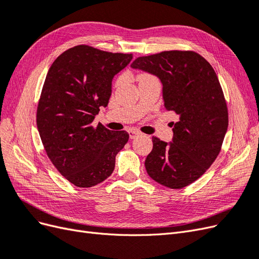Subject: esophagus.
Instances as JSON below:
<instances>
[{"label": "esophagus", "instance_id": "esophagus-1", "mask_svg": "<svg viewBox=\"0 0 259 259\" xmlns=\"http://www.w3.org/2000/svg\"><path fill=\"white\" fill-rule=\"evenodd\" d=\"M128 135H130L131 139H135L137 136L140 135V133L137 132V131H134V130H130L128 131Z\"/></svg>", "mask_w": 259, "mask_h": 259}]
</instances>
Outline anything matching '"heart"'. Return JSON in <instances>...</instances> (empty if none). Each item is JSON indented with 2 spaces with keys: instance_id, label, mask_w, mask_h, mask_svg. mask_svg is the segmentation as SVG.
Segmentation results:
<instances>
[{
  "instance_id": "obj_1",
  "label": "heart",
  "mask_w": 259,
  "mask_h": 259,
  "mask_svg": "<svg viewBox=\"0 0 259 259\" xmlns=\"http://www.w3.org/2000/svg\"><path fill=\"white\" fill-rule=\"evenodd\" d=\"M144 74H145V73H144Z\"/></svg>"
}]
</instances>
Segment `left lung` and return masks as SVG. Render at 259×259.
Instances as JSON below:
<instances>
[{"label": "left lung", "instance_id": "left-lung-1", "mask_svg": "<svg viewBox=\"0 0 259 259\" xmlns=\"http://www.w3.org/2000/svg\"><path fill=\"white\" fill-rule=\"evenodd\" d=\"M132 68L156 75L164 106L179 115L173 143L152 137L145 161L148 175L170 189L194 183L216 160L228 128V108L209 62L193 51H164L136 58Z\"/></svg>", "mask_w": 259, "mask_h": 259}]
</instances>
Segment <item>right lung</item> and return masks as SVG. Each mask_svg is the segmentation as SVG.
<instances>
[{
	"label": "right lung",
	"mask_w": 259,
	"mask_h": 259,
	"mask_svg": "<svg viewBox=\"0 0 259 259\" xmlns=\"http://www.w3.org/2000/svg\"><path fill=\"white\" fill-rule=\"evenodd\" d=\"M132 54L76 45L56 58L46 75L36 110V125L53 165L80 188L103 183L112 174L115 155L128 142L125 131L93 125L107 107L113 76Z\"/></svg>",
	"instance_id": "right-lung-1"
}]
</instances>
